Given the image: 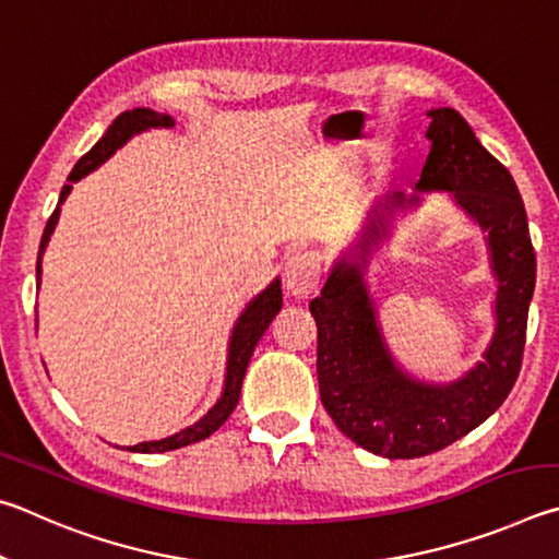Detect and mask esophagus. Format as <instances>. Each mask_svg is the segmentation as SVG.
<instances>
[{"label":"esophagus","instance_id":"1","mask_svg":"<svg viewBox=\"0 0 559 559\" xmlns=\"http://www.w3.org/2000/svg\"><path fill=\"white\" fill-rule=\"evenodd\" d=\"M321 280V258L317 252H301L285 262V289L292 297L314 295Z\"/></svg>","mask_w":559,"mask_h":559}]
</instances>
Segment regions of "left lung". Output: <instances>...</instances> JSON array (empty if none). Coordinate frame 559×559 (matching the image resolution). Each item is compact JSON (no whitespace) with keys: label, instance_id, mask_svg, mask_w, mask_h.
Returning <instances> with one entry per match:
<instances>
[{"label":"left lung","instance_id":"left-lung-1","mask_svg":"<svg viewBox=\"0 0 559 559\" xmlns=\"http://www.w3.org/2000/svg\"><path fill=\"white\" fill-rule=\"evenodd\" d=\"M429 154L415 193H388L368 211L358 240L331 267L311 299L317 321V376L326 413L350 442L385 459L435 454L486 423L521 370L527 307L535 289V250L511 171L486 152L452 107L427 112ZM447 190L487 233L499 282L497 326L485 358L452 384L409 377L389 354L369 297L365 267L392 234L397 210H414L423 192Z\"/></svg>","mask_w":559,"mask_h":559}]
</instances>
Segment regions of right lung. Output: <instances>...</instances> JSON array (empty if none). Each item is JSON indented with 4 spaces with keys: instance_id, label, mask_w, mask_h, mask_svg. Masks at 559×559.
<instances>
[{
    "instance_id": "1",
    "label": "right lung",
    "mask_w": 559,
    "mask_h": 559,
    "mask_svg": "<svg viewBox=\"0 0 559 559\" xmlns=\"http://www.w3.org/2000/svg\"><path fill=\"white\" fill-rule=\"evenodd\" d=\"M174 124L176 122L171 115L154 112V110H150V107H134V110H127L120 117H115V122L107 127V132L100 136V142H97L91 152L83 154L81 159H78L71 176H68V181L71 183L63 186L56 211L51 213V218H48V223H46L41 248H38V260H36L38 285H41V258L46 252V245H48V240H51L56 223H58V215H61V203L68 199L73 183L81 181L83 176L95 171L103 162L110 159V156L120 150L122 144L130 142L134 134L152 130V127H166V130H169V127H174ZM280 309H282V282H280V277H274L258 297H252V301H248V307L242 309V314L238 317V321H235V326L230 331V341H228V360H225L223 393L218 400H215V405L199 419V423L183 427L181 432L164 437V439H154V442L134 444V447H130V452H140V454L171 452V449L189 447L193 442H201V439H205V437H211L215 429H218L225 419L230 417L235 405H238L242 378H245V370H248L252 350H254V346H258V341L262 338L264 331H267V326L272 324V319L277 317Z\"/></svg>"
}]
</instances>
